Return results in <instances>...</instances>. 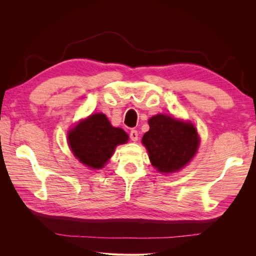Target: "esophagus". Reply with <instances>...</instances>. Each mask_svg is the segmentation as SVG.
Returning a JSON list of instances; mask_svg holds the SVG:
<instances>
[{
	"instance_id": "1",
	"label": "esophagus",
	"mask_w": 256,
	"mask_h": 256,
	"mask_svg": "<svg viewBox=\"0 0 256 256\" xmlns=\"http://www.w3.org/2000/svg\"><path fill=\"white\" fill-rule=\"evenodd\" d=\"M138 131H136V130H134V129L130 130V138H131V140H132V141H136V140H138Z\"/></svg>"
}]
</instances>
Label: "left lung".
Returning <instances> with one entry per match:
<instances>
[{"instance_id": "1", "label": "left lung", "mask_w": 256, "mask_h": 256, "mask_svg": "<svg viewBox=\"0 0 256 256\" xmlns=\"http://www.w3.org/2000/svg\"><path fill=\"white\" fill-rule=\"evenodd\" d=\"M148 125L142 142L159 172H176L196 154L200 140L192 124L158 114L148 120Z\"/></svg>"}]
</instances>
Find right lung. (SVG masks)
Listing matches in <instances>:
<instances>
[{
  "label": "right lung",
  "instance_id": "obj_1",
  "mask_svg": "<svg viewBox=\"0 0 256 256\" xmlns=\"http://www.w3.org/2000/svg\"><path fill=\"white\" fill-rule=\"evenodd\" d=\"M127 134L113 127L102 113L90 115L78 124L68 136L69 146L82 164L92 168H102L115 147L126 143Z\"/></svg>",
  "mask_w": 256,
  "mask_h": 256
}]
</instances>
